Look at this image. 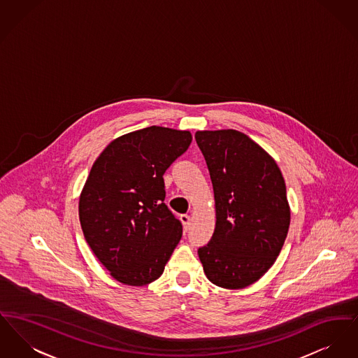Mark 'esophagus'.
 I'll return each instance as SVG.
<instances>
[{"mask_svg":"<svg viewBox=\"0 0 358 358\" xmlns=\"http://www.w3.org/2000/svg\"><path fill=\"white\" fill-rule=\"evenodd\" d=\"M180 219H181V222H182V226H184V230L187 231L188 229H189L190 226V216L189 215H181L180 216Z\"/></svg>","mask_w":358,"mask_h":358,"instance_id":"34e87169","label":"esophagus"}]
</instances>
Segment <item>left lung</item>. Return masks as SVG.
Wrapping results in <instances>:
<instances>
[{
  "label": "left lung",
  "instance_id": "left-lung-1",
  "mask_svg": "<svg viewBox=\"0 0 358 358\" xmlns=\"http://www.w3.org/2000/svg\"><path fill=\"white\" fill-rule=\"evenodd\" d=\"M194 138L216 210L215 231L199 258L212 284L242 289L266 273L282 249L291 222L285 181L273 158L239 131H197Z\"/></svg>",
  "mask_w": 358,
  "mask_h": 358
}]
</instances>
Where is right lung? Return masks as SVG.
Instances as JSON below:
<instances>
[{
	"label": "right lung",
	"instance_id": "obj_1",
	"mask_svg": "<svg viewBox=\"0 0 358 358\" xmlns=\"http://www.w3.org/2000/svg\"><path fill=\"white\" fill-rule=\"evenodd\" d=\"M190 142L189 131L148 127L112 141L90 169L78 206L85 239L126 285L157 280L182 236L164 174Z\"/></svg>",
	"mask_w": 358,
	"mask_h": 358
}]
</instances>
